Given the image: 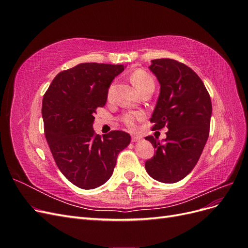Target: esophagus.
Here are the masks:
<instances>
[{"label": "esophagus", "mask_w": 248, "mask_h": 248, "mask_svg": "<svg viewBox=\"0 0 248 248\" xmlns=\"http://www.w3.org/2000/svg\"><path fill=\"white\" fill-rule=\"evenodd\" d=\"M131 140H132V142H138V141L141 140V138H140V137H138V136H132Z\"/></svg>", "instance_id": "esophagus-1"}]
</instances>
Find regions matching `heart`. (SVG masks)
<instances>
[{
    "instance_id": "b5f03b06",
    "label": "heart",
    "mask_w": 248,
    "mask_h": 248,
    "mask_svg": "<svg viewBox=\"0 0 248 248\" xmlns=\"http://www.w3.org/2000/svg\"><path fill=\"white\" fill-rule=\"evenodd\" d=\"M130 80L133 84V86L138 89V91L141 94L142 92L147 91V90L152 89L154 90L155 88V81L153 79V78L150 76V74L142 70V69H137L134 70L131 76H130ZM111 93V89H109L108 91V97L110 96ZM141 118L140 115L139 114H133V112H127V114L123 115L121 120L122 122L128 127V128H134L137 124L138 120H140Z\"/></svg>"
}]
</instances>
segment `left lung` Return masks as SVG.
Wrapping results in <instances>:
<instances>
[{"mask_svg": "<svg viewBox=\"0 0 248 248\" xmlns=\"http://www.w3.org/2000/svg\"><path fill=\"white\" fill-rule=\"evenodd\" d=\"M149 69L160 85L151 117L153 129L168 127L161 141L147 137L156 152L145 163L156 181L176 183L196 167L209 137L212 104L204 82L188 66L171 59H156Z\"/></svg>", "mask_w": 248, "mask_h": 248, "instance_id": "obj_1", "label": "left lung"}]
</instances>
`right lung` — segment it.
<instances>
[{
  "instance_id": "obj_1",
  "label": "right lung",
  "mask_w": 248,
  "mask_h": 248,
  "mask_svg": "<svg viewBox=\"0 0 248 248\" xmlns=\"http://www.w3.org/2000/svg\"><path fill=\"white\" fill-rule=\"evenodd\" d=\"M124 65L81 63L60 72L43 96L42 118L47 144L59 170L81 189L106 183L118 154L130 144L120 130L95 134L96 108L104 107L111 81Z\"/></svg>"
}]
</instances>
